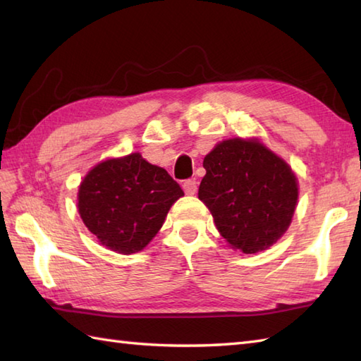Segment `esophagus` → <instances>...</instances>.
I'll return each mask as SVG.
<instances>
[{
    "instance_id": "obj_1",
    "label": "esophagus",
    "mask_w": 361,
    "mask_h": 361,
    "mask_svg": "<svg viewBox=\"0 0 361 361\" xmlns=\"http://www.w3.org/2000/svg\"><path fill=\"white\" fill-rule=\"evenodd\" d=\"M183 189H185L186 195H194L197 192V181L195 180H186L183 183Z\"/></svg>"
}]
</instances>
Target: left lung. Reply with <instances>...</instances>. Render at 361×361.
Returning <instances> with one entry per match:
<instances>
[{
  "label": "left lung",
  "instance_id": "obj_1",
  "mask_svg": "<svg viewBox=\"0 0 361 361\" xmlns=\"http://www.w3.org/2000/svg\"><path fill=\"white\" fill-rule=\"evenodd\" d=\"M198 198L220 235L245 255L270 248L287 231L298 204L291 167L257 137L219 142L203 159Z\"/></svg>",
  "mask_w": 361,
  "mask_h": 361
}]
</instances>
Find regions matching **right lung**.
<instances>
[{
    "label": "right lung",
    "instance_id": "1",
    "mask_svg": "<svg viewBox=\"0 0 361 361\" xmlns=\"http://www.w3.org/2000/svg\"><path fill=\"white\" fill-rule=\"evenodd\" d=\"M183 195L163 167L136 152L91 169L79 186L78 209L99 243L119 255H133L147 247Z\"/></svg>",
    "mask_w": 361,
    "mask_h": 361
}]
</instances>
